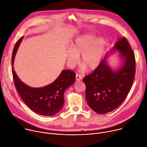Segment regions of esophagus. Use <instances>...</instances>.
I'll return each instance as SVG.
<instances>
[{
  "instance_id": "34e87169",
  "label": "esophagus",
  "mask_w": 147,
  "mask_h": 147,
  "mask_svg": "<svg viewBox=\"0 0 147 147\" xmlns=\"http://www.w3.org/2000/svg\"><path fill=\"white\" fill-rule=\"evenodd\" d=\"M76 78L77 81H79V80H80L81 79V76L80 74H76Z\"/></svg>"
}]
</instances>
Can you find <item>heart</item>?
<instances>
[{"label": "heart", "mask_w": 147, "mask_h": 147, "mask_svg": "<svg viewBox=\"0 0 147 147\" xmlns=\"http://www.w3.org/2000/svg\"><path fill=\"white\" fill-rule=\"evenodd\" d=\"M86 34L77 38L70 47V51L66 53L67 63L70 67L77 65L80 57V63L82 65L81 70L86 67L92 70L100 64L105 48V40L102 38Z\"/></svg>", "instance_id": "b5f03b06"}]
</instances>
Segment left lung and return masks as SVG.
<instances>
[{"mask_svg":"<svg viewBox=\"0 0 147 147\" xmlns=\"http://www.w3.org/2000/svg\"><path fill=\"white\" fill-rule=\"evenodd\" d=\"M112 50L120 51L124 58L121 69L113 71L103 59L94 71L82 80L87 103L99 114L112 112L120 105L131 90L135 77V55L127 39H119Z\"/></svg>","mask_w":147,"mask_h":147,"instance_id":"left-lung-1","label":"left lung"}]
</instances>
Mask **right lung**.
Returning a JSON list of instances; mask_svg holds the SVG:
<instances>
[{"instance_id": "1", "label": "right lung", "mask_w": 147, "mask_h": 147, "mask_svg": "<svg viewBox=\"0 0 147 147\" xmlns=\"http://www.w3.org/2000/svg\"><path fill=\"white\" fill-rule=\"evenodd\" d=\"M23 36L16 42L12 53L11 63ZM15 87L26 105L33 112L40 115L52 116L59 112L65 103L64 93L74 82L76 73L70 70L61 71L57 78L51 84L42 88H31L23 83L12 68Z\"/></svg>"}]
</instances>
